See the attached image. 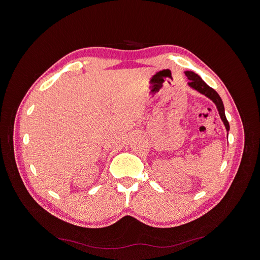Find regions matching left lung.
Here are the masks:
<instances>
[{
    "label": "left lung",
    "mask_w": 260,
    "mask_h": 260,
    "mask_svg": "<svg viewBox=\"0 0 260 260\" xmlns=\"http://www.w3.org/2000/svg\"><path fill=\"white\" fill-rule=\"evenodd\" d=\"M185 76L189 79V82H188V85L190 87H193L194 89L198 90L199 92L206 94L208 98H210L217 106L218 108V112H219V115H220V118L221 120L223 121L224 125H225V128L226 131L229 132L230 131V125H229V122L226 120V117H225V114H224V106H223V103H222V100L221 98L219 97V94H218L216 92L215 89H213L212 87H210L206 82H204L197 74L193 73V72H185Z\"/></svg>",
    "instance_id": "1"
}]
</instances>
